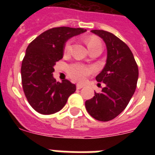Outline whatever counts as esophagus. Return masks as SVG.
Here are the masks:
<instances>
[{
  "mask_svg": "<svg viewBox=\"0 0 155 155\" xmlns=\"http://www.w3.org/2000/svg\"><path fill=\"white\" fill-rule=\"evenodd\" d=\"M84 84H77V89H81L82 87H84Z\"/></svg>",
  "mask_w": 155,
  "mask_h": 155,
  "instance_id": "obj_1",
  "label": "esophagus"
}]
</instances>
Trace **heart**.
<instances>
[{
  "label": "heart",
  "instance_id": "obj_1",
  "mask_svg": "<svg viewBox=\"0 0 155 155\" xmlns=\"http://www.w3.org/2000/svg\"><path fill=\"white\" fill-rule=\"evenodd\" d=\"M72 44H73V41L71 39L66 42L64 49V52L65 54L70 53L71 49H72ZM87 44L89 48V50L95 49L97 47H102L101 42L94 37L87 38ZM94 70L93 68L87 67V66L81 64H71L68 68V75L71 77V79H73L74 81H84L91 74L94 73Z\"/></svg>",
  "mask_w": 155,
  "mask_h": 155
}]
</instances>
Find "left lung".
Returning <instances> with one entry per match:
<instances>
[{
  "label": "left lung",
  "instance_id": "8db88e82",
  "mask_svg": "<svg viewBox=\"0 0 155 155\" xmlns=\"http://www.w3.org/2000/svg\"><path fill=\"white\" fill-rule=\"evenodd\" d=\"M101 37L107 48V60L95 79L105 84L102 91L85 102L87 113L102 122L113 120L125 109L136 90L138 67L125 42L104 30H91Z\"/></svg>",
  "mask_w": 155,
  "mask_h": 155
}]
</instances>
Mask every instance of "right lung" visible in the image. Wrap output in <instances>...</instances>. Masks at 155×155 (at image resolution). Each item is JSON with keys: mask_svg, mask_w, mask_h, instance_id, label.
<instances>
[{"mask_svg": "<svg viewBox=\"0 0 155 155\" xmlns=\"http://www.w3.org/2000/svg\"><path fill=\"white\" fill-rule=\"evenodd\" d=\"M81 28L57 27L46 30L29 43L21 63V83L28 103L40 114L50 115L64 108L76 85L53 78L54 65L63 58L68 39L84 32Z\"/></svg>", "mask_w": 155, "mask_h": 155, "instance_id": "obj_1", "label": "right lung"}]
</instances>
